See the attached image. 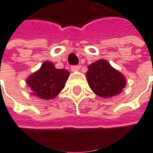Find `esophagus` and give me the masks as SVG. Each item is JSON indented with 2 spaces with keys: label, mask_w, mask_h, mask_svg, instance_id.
<instances>
[{
  "label": "esophagus",
  "mask_w": 153,
  "mask_h": 153,
  "mask_svg": "<svg viewBox=\"0 0 153 153\" xmlns=\"http://www.w3.org/2000/svg\"><path fill=\"white\" fill-rule=\"evenodd\" d=\"M79 68H80V66H79V65L71 66V68H70V69H71L72 71H77V70H79Z\"/></svg>",
  "instance_id": "esophagus-1"
}]
</instances>
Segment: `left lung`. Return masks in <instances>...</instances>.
<instances>
[{"label": "left lung", "instance_id": "1", "mask_svg": "<svg viewBox=\"0 0 153 153\" xmlns=\"http://www.w3.org/2000/svg\"><path fill=\"white\" fill-rule=\"evenodd\" d=\"M86 79L94 93L104 98L120 94L126 84L124 76L105 59L88 66Z\"/></svg>", "mask_w": 153, "mask_h": 153}]
</instances>
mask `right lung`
Segmentation results:
<instances>
[{"label":"right lung","instance_id":"add662e5","mask_svg":"<svg viewBox=\"0 0 153 153\" xmlns=\"http://www.w3.org/2000/svg\"><path fill=\"white\" fill-rule=\"evenodd\" d=\"M69 76L66 69H56L48 61L42 64L40 69L27 79L32 94L41 99H52L64 88Z\"/></svg>","mask_w":153,"mask_h":153}]
</instances>
